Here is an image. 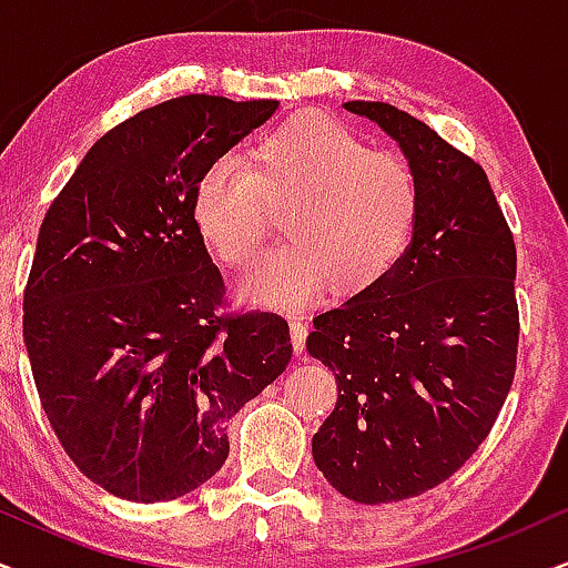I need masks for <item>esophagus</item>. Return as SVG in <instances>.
<instances>
[{
    "label": "esophagus",
    "mask_w": 568,
    "mask_h": 568,
    "mask_svg": "<svg viewBox=\"0 0 568 568\" xmlns=\"http://www.w3.org/2000/svg\"><path fill=\"white\" fill-rule=\"evenodd\" d=\"M306 333H308V327H306L304 317H291V343H293V351H296V354H301L306 346Z\"/></svg>",
    "instance_id": "1"
}]
</instances>
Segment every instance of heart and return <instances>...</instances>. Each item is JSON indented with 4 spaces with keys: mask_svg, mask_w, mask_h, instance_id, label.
Here are the masks:
<instances>
[{
    "mask_svg": "<svg viewBox=\"0 0 568 568\" xmlns=\"http://www.w3.org/2000/svg\"><path fill=\"white\" fill-rule=\"evenodd\" d=\"M285 210L291 243L251 272L246 293L270 306H304L322 291L356 298L398 267L419 225V189L404 164L372 152L325 114H296L248 149L201 172L191 214L201 239L235 270L254 264Z\"/></svg>",
    "mask_w": 568,
    "mask_h": 568,
    "instance_id": "1",
    "label": "heart"
}]
</instances>
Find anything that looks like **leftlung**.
<instances>
[{
  "instance_id": "left-lung-1",
  "label": "left lung",
  "mask_w": 568,
  "mask_h": 568,
  "mask_svg": "<svg viewBox=\"0 0 568 568\" xmlns=\"http://www.w3.org/2000/svg\"><path fill=\"white\" fill-rule=\"evenodd\" d=\"M398 143L419 189L412 246L377 288L314 317L306 351L337 404L317 469L356 504L433 490L490 435L519 348L516 246L485 170L385 102H346Z\"/></svg>"
}]
</instances>
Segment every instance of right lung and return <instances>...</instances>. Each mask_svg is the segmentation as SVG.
Returning a JSON list of instances; mask_svg holds the SVG:
<instances>
[{
  "label": "right lung",
  "mask_w": 568,
  "mask_h": 568,
  "mask_svg": "<svg viewBox=\"0 0 568 568\" xmlns=\"http://www.w3.org/2000/svg\"><path fill=\"white\" fill-rule=\"evenodd\" d=\"M277 102L170 99L104 133L52 201L23 293V337L64 454L135 504L196 490L227 422L288 367V322L222 314L225 283L191 204L201 172Z\"/></svg>",
  "instance_id": "obj_1"
}]
</instances>
